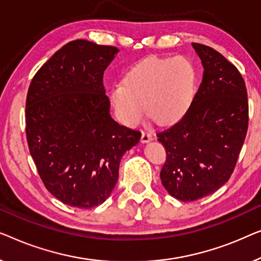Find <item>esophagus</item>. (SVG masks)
Instances as JSON below:
<instances>
[{
    "instance_id": "1",
    "label": "esophagus",
    "mask_w": 261,
    "mask_h": 261,
    "mask_svg": "<svg viewBox=\"0 0 261 261\" xmlns=\"http://www.w3.org/2000/svg\"><path fill=\"white\" fill-rule=\"evenodd\" d=\"M152 137H153V135H152L151 131L144 130V131L142 132V138H141V141H142L143 143H148V142L151 141Z\"/></svg>"
}]
</instances>
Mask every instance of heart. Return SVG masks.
Instances as JSON below:
<instances>
[{
    "instance_id": "1",
    "label": "heart",
    "mask_w": 261,
    "mask_h": 261,
    "mask_svg": "<svg viewBox=\"0 0 261 261\" xmlns=\"http://www.w3.org/2000/svg\"><path fill=\"white\" fill-rule=\"evenodd\" d=\"M196 87L195 66L187 57H149L125 73L110 98L117 116L126 125L142 119L144 106L160 124L175 122L192 104Z\"/></svg>"
}]
</instances>
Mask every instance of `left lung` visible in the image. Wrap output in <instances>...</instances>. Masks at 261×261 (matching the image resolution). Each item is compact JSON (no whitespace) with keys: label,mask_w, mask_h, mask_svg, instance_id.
I'll return each instance as SVG.
<instances>
[{"label":"left lung","mask_w":261,"mask_h":261,"mask_svg":"<svg viewBox=\"0 0 261 261\" xmlns=\"http://www.w3.org/2000/svg\"><path fill=\"white\" fill-rule=\"evenodd\" d=\"M203 78L189 109L174 125L157 132L167 160L161 181L171 196L190 202L228 181L248 129L245 80L232 62L212 47L193 43Z\"/></svg>","instance_id":"8db88e82"}]
</instances>
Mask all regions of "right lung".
Returning a JSON list of instances; mask_svg holds the SVG:
<instances>
[{"label":"right lung","mask_w":261,"mask_h":261,"mask_svg":"<svg viewBox=\"0 0 261 261\" xmlns=\"http://www.w3.org/2000/svg\"><path fill=\"white\" fill-rule=\"evenodd\" d=\"M117 52L74 40L47 60L29 85V152L46 189L71 207L104 202L118 181L120 159L141 139V132L110 116L102 76Z\"/></svg>","instance_id":"add662e5"}]
</instances>
